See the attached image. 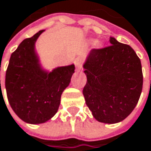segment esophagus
I'll list each match as a JSON object with an SVG mask.
<instances>
[{
  "label": "esophagus",
  "mask_w": 151,
  "mask_h": 151,
  "mask_svg": "<svg viewBox=\"0 0 151 151\" xmlns=\"http://www.w3.org/2000/svg\"><path fill=\"white\" fill-rule=\"evenodd\" d=\"M76 70L77 71H81L82 70V64H81V62L79 61V60H76Z\"/></svg>",
  "instance_id": "34e87169"
}]
</instances>
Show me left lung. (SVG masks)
Returning a JSON list of instances; mask_svg holds the SVG:
<instances>
[{"mask_svg": "<svg viewBox=\"0 0 151 151\" xmlns=\"http://www.w3.org/2000/svg\"><path fill=\"white\" fill-rule=\"evenodd\" d=\"M110 43L89 53L83 65L87 83L83 93L93 117L99 122L113 124L134 109L143 76L141 60L134 49L113 37Z\"/></svg>", "mask_w": 151, "mask_h": 151, "instance_id": "obj_1", "label": "left lung"}]
</instances>
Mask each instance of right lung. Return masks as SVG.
<instances>
[{
	"label": "right lung",
	"instance_id": "right-lung-1",
	"mask_svg": "<svg viewBox=\"0 0 151 151\" xmlns=\"http://www.w3.org/2000/svg\"><path fill=\"white\" fill-rule=\"evenodd\" d=\"M44 30L21 42L12 52L6 71L5 87L15 113L30 124L49 120L57 113L63 91L68 86L75 65L46 72L40 67L35 43Z\"/></svg>",
	"mask_w": 151,
	"mask_h": 151
}]
</instances>
